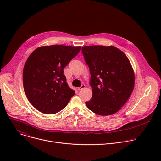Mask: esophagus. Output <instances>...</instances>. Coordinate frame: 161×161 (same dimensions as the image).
Wrapping results in <instances>:
<instances>
[{
  "label": "esophagus",
  "instance_id": "esophagus-1",
  "mask_svg": "<svg viewBox=\"0 0 161 161\" xmlns=\"http://www.w3.org/2000/svg\"><path fill=\"white\" fill-rule=\"evenodd\" d=\"M85 85H82L80 87H79V88H78V90H83V88H85Z\"/></svg>",
  "mask_w": 161,
  "mask_h": 161
}]
</instances>
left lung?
Here are the masks:
<instances>
[{
  "mask_svg": "<svg viewBox=\"0 0 161 161\" xmlns=\"http://www.w3.org/2000/svg\"><path fill=\"white\" fill-rule=\"evenodd\" d=\"M91 75L92 97L87 108L102 116L117 113L125 104L134 87L135 76L125 54L113 46L82 47Z\"/></svg>",
  "mask_w": 161,
  "mask_h": 161,
  "instance_id": "1",
  "label": "left lung"
}]
</instances>
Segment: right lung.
Wrapping results in <instances>:
<instances>
[{"label":"right lung","instance_id":"right-lung-1","mask_svg":"<svg viewBox=\"0 0 161 161\" xmlns=\"http://www.w3.org/2000/svg\"><path fill=\"white\" fill-rule=\"evenodd\" d=\"M81 48L59 44L44 46L28 57L23 71L24 88L29 102L40 112L57 113L75 95L66 82L63 69Z\"/></svg>","mask_w":161,"mask_h":161}]
</instances>
